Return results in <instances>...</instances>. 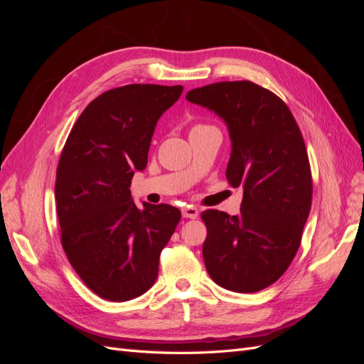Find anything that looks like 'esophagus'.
<instances>
[{
	"instance_id": "34e87169",
	"label": "esophagus",
	"mask_w": 364,
	"mask_h": 364,
	"mask_svg": "<svg viewBox=\"0 0 364 364\" xmlns=\"http://www.w3.org/2000/svg\"><path fill=\"white\" fill-rule=\"evenodd\" d=\"M182 215L185 217V218H197L199 217V211H197V208H194V206H185V208H182Z\"/></svg>"
}]
</instances>
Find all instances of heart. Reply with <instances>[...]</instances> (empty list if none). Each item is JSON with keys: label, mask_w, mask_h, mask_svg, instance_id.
Segmentation results:
<instances>
[{"label": "heart", "mask_w": 364, "mask_h": 364, "mask_svg": "<svg viewBox=\"0 0 364 364\" xmlns=\"http://www.w3.org/2000/svg\"><path fill=\"white\" fill-rule=\"evenodd\" d=\"M196 127H200V126H196Z\"/></svg>", "instance_id": "1"}]
</instances>
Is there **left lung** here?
<instances>
[{
  "mask_svg": "<svg viewBox=\"0 0 364 364\" xmlns=\"http://www.w3.org/2000/svg\"><path fill=\"white\" fill-rule=\"evenodd\" d=\"M185 98L226 123V178L243 186L238 215L202 213L206 270L226 290L259 291L289 269L310 214L313 181L299 126L278 95L249 80L196 87Z\"/></svg>",
  "mask_w": 364,
  "mask_h": 364,
  "instance_id": "1",
  "label": "left lung"
}]
</instances>
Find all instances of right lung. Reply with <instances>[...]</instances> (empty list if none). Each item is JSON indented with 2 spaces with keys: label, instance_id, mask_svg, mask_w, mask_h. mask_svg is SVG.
Wrapping results in <instances>:
<instances>
[{
  "label": "right lung",
  "instance_id": "right-lung-1",
  "mask_svg": "<svg viewBox=\"0 0 364 364\" xmlns=\"http://www.w3.org/2000/svg\"><path fill=\"white\" fill-rule=\"evenodd\" d=\"M183 86L126 85L86 106L65 142L56 171L62 247L86 287L106 301L144 294L181 220L167 203L132 200L135 171L147 165L153 132Z\"/></svg>",
  "mask_w": 364,
  "mask_h": 364
}]
</instances>
